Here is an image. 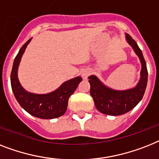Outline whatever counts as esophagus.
Wrapping results in <instances>:
<instances>
[{
  "label": "esophagus",
  "mask_w": 159,
  "mask_h": 159,
  "mask_svg": "<svg viewBox=\"0 0 159 159\" xmlns=\"http://www.w3.org/2000/svg\"><path fill=\"white\" fill-rule=\"evenodd\" d=\"M89 75H90V72L88 70H85L82 72V78L84 80L87 79V77H88Z\"/></svg>",
  "instance_id": "1"
}]
</instances>
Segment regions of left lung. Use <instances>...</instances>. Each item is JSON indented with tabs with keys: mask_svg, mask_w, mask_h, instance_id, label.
Returning <instances> with one entry per match:
<instances>
[{
	"mask_svg": "<svg viewBox=\"0 0 159 159\" xmlns=\"http://www.w3.org/2000/svg\"><path fill=\"white\" fill-rule=\"evenodd\" d=\"M126 40L139 57L141 64L140 77L136 86L133 88L119 91L104 85L96 76L91 75L88 77L91 85L90 92L95 107L100 113L107 115H122L133 109L142 100L146 89L148 71L142 52L137 43L127 33H126Z\"/></svg>",
	"mask_w": 159,
	"mask_h": 159,
	"instance_id": "left-lung-1",
	"label": "left lung"
}]
</instances>
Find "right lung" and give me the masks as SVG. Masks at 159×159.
<instances>
[{"instance_id":"obj_1","label":"right lung","mask_w":159,"mask_h":159,"mask_svg":"<svg viewBox=\"0 0 159 159\" xmlns=\"http://www.w3.org/2000/svg\"><path fill=\"white\" fill-rule=\"evenodd\" d=\"M31 40L32 38L22 46L13 64L10 75L13 93L20 106L31 115L42 119L56 118L66 112L68 99L82 79L80 76L72 78L64 82L55 91L47 94H35L26 91L19 81L18 69L22 56Z\"/></svg>"}]
</instances>
